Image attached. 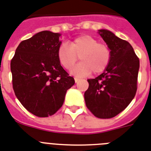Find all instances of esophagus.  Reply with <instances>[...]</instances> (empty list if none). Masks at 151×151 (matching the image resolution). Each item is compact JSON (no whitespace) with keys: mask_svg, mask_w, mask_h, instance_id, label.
<instances>
[{"mask_svg":"<svg viewBox=\"0 0 151 151\" xmlns=\"http://www.w3.org/2000/svg\"><path fill=\"white\" fill-rule=\"evenodd\" d=\"M74 81H75V82H76V83H78V82L79 81H80V79H79V78H74Z\"/></svg>","mask_w":151,"mask_h":151,"instance_id":"34e87169","label":"esophagus"}]
</instances>
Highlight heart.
Masks as SVG:
<instances>
[{
    "label": "heart",
    "mask_w": 151,
    "mask_h": 151,
    "mask_svg": "<svg viewBox=\"0 0 151 151\" xmlns=\"http://www.w3.org/2000/svg\"><path fill=\"white\" fill-rule=\"evenodd\" d=\"M59 62L64 69L70 70L77 63L79 56L81 62L75 67L72 73L83 77L90 74L103 73L111 62V52L109 47L92 36L82 35L75 38L70 45L63 43L56 52Z\"/></svg>",
    "instance_id": "obj_1"
}]
</instances>
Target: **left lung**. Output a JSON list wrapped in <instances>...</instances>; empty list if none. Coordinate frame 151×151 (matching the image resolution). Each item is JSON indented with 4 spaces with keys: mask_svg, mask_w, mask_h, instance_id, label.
Returning <instances> with one entry per match:
<instances>
[{
    "mask_svg": "<svg viewBox=\"0 0 151 151\" xmlns=\"http://www.w3.org/2000/svg\"><path fill=\"white\" fill-rule=\"evenodd\" d=\"M99 33L111 50V62L105 72L88 80L84 100L95 117L111 119L123 111L135 97L139 60L128 42L105 29Z\"/></svg>",
    "mask_w": 151,
    "mask_h": 151,
    "instance_id": "1",
    "label": "left lung"
}]
</instances>
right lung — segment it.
<instances>
[{"mask_svg":"<svg viewBox=\"0 0 151 151\" xmlns=\"http://www.w3.org/2000/svg\"><path fill=\"white\" fill-rule=\"evenodd\" d=\"M60 34L42 31L18 45L11 60L12 85L17 99L33 115L52 116L63 104L75 81L61 67L56 52Z\"/></svg>","mask_w":151,"mask_h":151,"instance_id":"add662e5","label":"right lung"}]
</instances>
